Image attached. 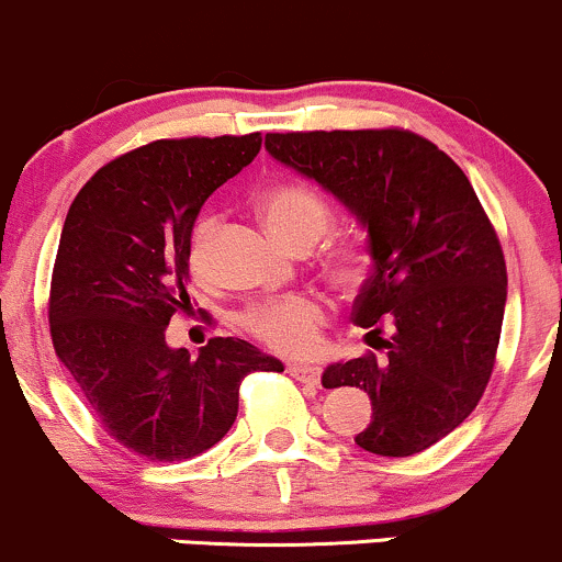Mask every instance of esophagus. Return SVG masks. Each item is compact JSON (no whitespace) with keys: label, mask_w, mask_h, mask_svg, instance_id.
Wrapping results in <instances>:
<instances>
[{"label":"esophagus","mask_w":562,"mask_h":562,"mask_svg":"<svg viewBox=\"0 0 562 562\" xmlns=\"http://www.w3.org/2000/svg\"><path fill=\"white\" fill-rule=\"evenodd\" d=\"M288 373H291L295 381H301V384H310V386L319 384V368H314V366L293 362V366H288Z\"/></svg>","instance_id":"obj_1"}]
</instances>
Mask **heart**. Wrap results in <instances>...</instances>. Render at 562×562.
Instances as JSON below:
<instances>
[{
    "instance_id": "b5f03b06",
    "label": "heart",
    "mask_w": 562,
    "mask_h": 562,
    "mask_svg": "<svg viewBox=\"0 0 562 562\" xmlns=\"http://www.w3.org/2000/svg\"><path fill=\"white\" fill-rule=\"evenodd\" d=\"M263 221L280 243L299 250L317 243L330 226V207L317 191L301 183H277L258 200ZM218 234V218L202 215L191 229L189 267L194 274H205L211 263L213 239ZM366 245L357 239H344L325 256V274L338 288H357L368 274ZM243 328L263 347L280 355H310L317 347V333L325 323V304L314 293H295L285 299L261 301L239 317Z\"/></svg>"
}]
</instances>
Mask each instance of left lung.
<instances>
[{"label": "left lung", "mask_w": 562, "mask_h": 562, "mask_svg": "<svg viewBox=\"0 0 562 562\" xmlns=\"http://www.w3.org/2000/svg\"><path fill=\"white\" fill-rule=\"evenodd\" d=\"M277 162L314 178L368 229L371 277L355 319L381 355L325 368L323 386H360L373 405L355 437L375 456L427 451L474 411L496 362L507 263L464 170L422 135L269 133ZM393 325V338L380 328Z\"/></svg>", "instance_id": "8db88e82"}]
</instances>
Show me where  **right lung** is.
Segmentation results:
<instances>
[{
	"mask_svg": "<svg viewBox=\"0 0 562 562\" xmlns=\"http://www.w3.org/2000/svg\"><path fill=\"white\" fill-rule=\"evenodd\" d=\"M261 151V133L154 140L111 159L74 196L50 285L58 360L127 451L183 461L232 429L239 384L282 362L243 338L200 355L165 341L187 310L189 239L200 207Z\"/></svg>",
	"mask_w": 562,
	"mask_h": 562,
	"instance_id": "1",
	"label": "right lung"
}]
</instances>
